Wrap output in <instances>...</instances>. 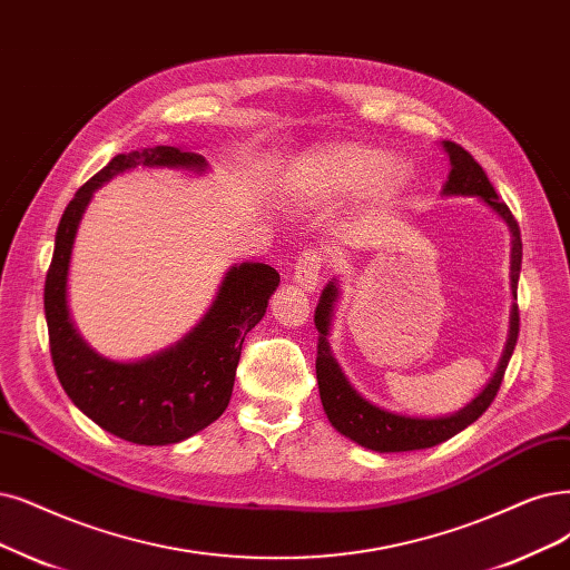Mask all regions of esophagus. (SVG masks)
<instances>
[{
  "mask_svg": "<svg viewBox=\"0 0 570 570\" xmlns=\"http://www.w3.org/2000/svg\"><path fill=\"white\" fill-rule=\"evenodd\" d=\"M322 267H324L322 250L309 246L301 253V258L296 261V265H293V282H296L305 291H312L314 286L320 284Z\"/></svg>",
  "mask_w": 570,
  "mask_h": 570,
  "instance_id": "esophagus-1",
  "label": "esophagus"
}]
</instances>
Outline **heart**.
I'll list each match as a JSON object with an SVG mask.
<instances>
[{"label":"heart","mask_w":570,"mask_h":570,"mask_svg":"<svg viewBox=\"0 0 570 570\" xmlns=\"http://www.w3.org/2000/svg\"><path fill=\"white\" fill-rule=\"evenodd\" d=\"M406 178V164L387 157L381 147L364 142H335L305 155L291 174V189L309 202H328L360 193L373 183L377 189H394Z\"/></svg>","instance_id":"obj_1"}]
</instances>
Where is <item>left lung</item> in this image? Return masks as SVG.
<instances>
[{"mask_svg":"<svg viewBox=\"0 0 570 570\" xmlns=\"http://www.w3.org/2000/svg\"><path fill=\"white\" fill-rule=\"evenodd\" d=\"M444 147H446V153L451 157V174H449L444 193L446 195L481 197L504 223H508V227L512 232V237H514V242H512V291H514V298H517V282H519V272H521V229H519V223L514 220L508 204L498 199V193L493 189L491 180L487 178L483 168L474 161V157L465 150V147H460L458 142H451V140H446ZM335 296H338V288H335L333 282H331L322 293L317 312H314V326H317V331H320L317 383H320L322 404H324V411L331 420V425L338 430L341 434L350 436L360 446L377 451V453L430 449V446L441 444V441L451 439L460 430H465L468 425H472L474 420L491 406V402H493L500 385H502L504 371H508L510 356H512L517 338H519V305H514V309H512L508 347H504L500 366L493 375V381L489 383V387L483 390L470 406L458 411L455 415H449V417H406V415H396V413H390V411H383V409L368 404L366 399H362L360 394L352 390V385L347 383V377L343 375L338 362L333 360L326 335H328L331 309H333Z\"/></svg>","mask_w":570,"mask_h":570,"instance_id":"left-lung-1","label":"left lung"}]
</instances>
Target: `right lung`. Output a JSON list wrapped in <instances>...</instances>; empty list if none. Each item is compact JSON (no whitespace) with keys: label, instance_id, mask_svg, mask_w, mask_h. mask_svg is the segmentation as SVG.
<instances>
[{"label":"right lung","instance_id":"1","mask_svg":"<svg viewBox=\"0 0 570 570\" xmlns=\"http://www.w3.org/2000/svg\"><path fill=\"white\" fill-rule=\"evenodd\" d=\"M183 166L204 171V157L171 145L117 155L83 183L62 210L45 284L49 347L58 381L75 406L98 428L142 446L176 444L223 415L235 387L246 333L256 326L279 286V272L265 263L232 267L214 307L183 343L136 364L110 362L83 343L68 314L66 282L77 225L91 193L124 168Z\"/></svg>","mask_w":570,"mask_h":570}]
</instances>
